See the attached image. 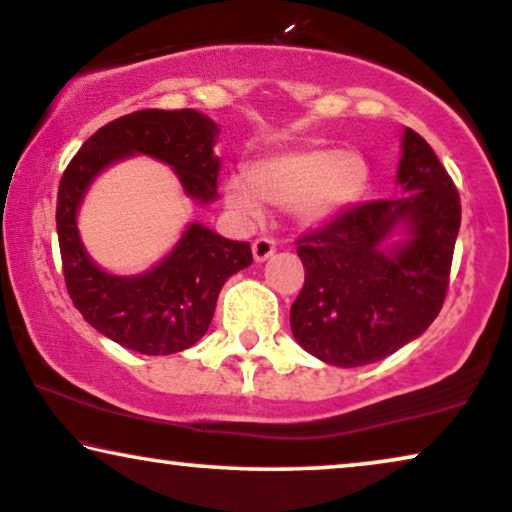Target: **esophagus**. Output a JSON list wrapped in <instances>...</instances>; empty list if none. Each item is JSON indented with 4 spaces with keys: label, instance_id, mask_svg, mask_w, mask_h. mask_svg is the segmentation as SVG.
Listing matches in <instances>:
<instances>
[{
    "label": "esophagus",
    "instance_id": "esophagus-1",
    "mask_svg": "<svg viewBox=\"0 0 512 512\" xmlns=\"http://www.w3.org/2000/svg\"><path fill=\"white\" fill-rule=\"evenodd\" d=\"M274 252H276V241H274V238L260 236V238H255V241H252V257H255V262L269 260V257L274 255Z\"/></svg>",
    "mask_w": 512,
    "mask_h": 512
}]
</instances>
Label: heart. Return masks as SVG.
I'll return each instance as SVG.
<instances>
[{"label": "heart", "mask_w": 512, "mask_h": 512, "mask_svg": "<svg viewBox=\"0 0 512 512\" xmlns=\"http://www.w3.org/2000/svg\"><path fill=\"white\" fill-rule=\"evenodd\" d=\"M367 177L370 170L365 159L349 149H290L252 163L250 186L241 177H229L227 201L250 220L262 215L264 201L290 206L302 227H323L363 196Z\"/></svg>", "instance_id": "1"}]
</instances>
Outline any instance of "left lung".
Here are the masks:
<instances>
[{
	"label": "left lung",
	"instance_id": "left-lung-1",
	"mask_svg": "<svg viewBox=\"0 0 512 512\" xmlns=\"http://www.w3.org/2000/svg\"><path fill=\"white\" fill-rule=\"evenodd\" d=\"M395 182L403 196L358 203L297 241L306 276L290 327L323 363H377L424 335L445 302L461 201L412 128L403 133ZM398 230L406 238L391 242Z\"/></svg>",
	"mask_w": 512,
	"mask_h": 512
}]
</instances>
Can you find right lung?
I'll return each instance as SVG.
<instances>
[{"label":"right lung","mask_w":512,"mask_h":512,"mask_svg":"<svg viewBox=\"0 0 512 512\" xmlns=\"http://www.w3.org/2000/svg\"><path fill=\"white\" fill-rule=\"evenodd\" d=\"M220 128L196 109H140L109 121L88 138L58 187V243L65 285L88 325L145 356L185 351L206 335L229 276L252 264L248 241H229L194 222L168 257L140 276L100 269L84 248L77 213L86 189L107 166L135 154L168 163L189 199H217Z\"/></svg>","instance_id":"1"}]
</instances>
